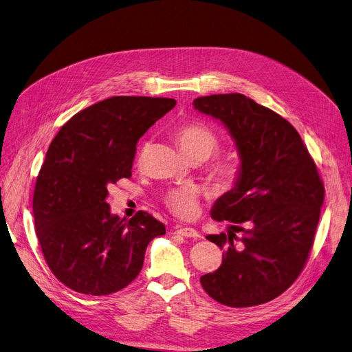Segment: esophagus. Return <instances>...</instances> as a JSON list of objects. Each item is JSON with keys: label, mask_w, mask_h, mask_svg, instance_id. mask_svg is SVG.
<instances>
[{"label": "esophagus", "mask_w": 352, "mask_h": 352, "mask_svg": "<svg viewBox=\"0 0 352 352\" xmlns=\"http://www.w3.org/2000/svg\"><path fill=\"white\" fill-rule=\"evenodd\" d=\"M175 234L181 236H187V238H199V234L194 228H187V227H177Z\"/></svg>", "instance_id": "esophagus-1"}]
</instances>
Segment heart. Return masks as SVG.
<instances>
[{
  "instance_id": "1",
  "label": "heart",
  "mask_w": 352,
  "mask_h": 352,
  "mask_svg": "<svg viewBox=\"0 0 352 352\" xmlns=\"http://www.w3.org/2000/svg\"><path fill=\"white\" fill-rule=\"evenodd\" d=\"M175 138L182 151L192 161L208 160L221 145L219 137L214 129L198 121L181 124L175 131ZM144 153L145 145L141 148L140 158H142ZM238 173L239 166L236 161L230 157L217 158L208 168L211 181L221 190L231 188L238 178ZM164 204L177 218L191 219L198 214V191L192 187H179L165 195Z\"/></svg>"
}]
</instances>
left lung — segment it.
Here are the masks:
<instances>
[{
	"instance_id": "left-lung-1",
	"label": "left lung",
	"mask_w": 352,
	"mask_h": 352,
	"mask_svg": "<svg viewBox=\"0 0 352 352\" xmlns=\"http://www.w3.org/2000/svg\"><path fill=\"white\" fill-rule=\"evenodd\" d=\"M192 105L230 129L241 170L211 217L227 234L207 239L224 250L223 264L201 276L219 304L244 308L281 295L305 267L325 188L300 134L285 118L243 94L199 97Z\"/></svg>"
}]
</instances>
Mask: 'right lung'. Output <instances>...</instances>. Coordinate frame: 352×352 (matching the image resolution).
I'll return each instance as SVG.
<instances>
[{"label":"right lung","instance_id":"right-lung-1","mask_svg":"<svg viewBox=\"0 0 352 352\" xmlns=\"http://www.w3.org/2000/svg\"><path fill=\"white\" fill-rule=\"evenodd\" d=\"M173 98L111 97L67 121L36 177L32 211L45 263L76 292L108 295L140 274L151 239L165 226L138 211L111 215L107 187L131 177L138 140L175 107Z\"/></svg>","mask_w":352,"mask_h":352}]
</instances>
